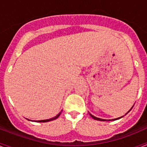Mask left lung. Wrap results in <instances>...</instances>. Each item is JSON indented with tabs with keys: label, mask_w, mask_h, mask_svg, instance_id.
<instances>
[{
	"label": "left lung",
	"mask_w": 147,
	"mask_h": 147,
	"mask_svg": "<svg viewBox=\"0 0 147 147\" xmlns=\"http://www.w3.org/2000/svg\"><path fill=\"white\" fill-rule=\"evenodd\" d=\"M132 107H133V106H132V107H131V109L130 110H129V111H128V112L127 113L125 114V115H127V113H128L129 112V111H130L131 110H132ZM89 114H90V116H91L92 118H93V119H94V120H98V121H115V120H118V119H121V118H122L123 117V116H124V115H123V116H121V117H119V118H117V119H108V120H107V119H100V118H97V117H96V116H94V115H92V114H90L89 113Z\"/></svg>",
	"instance_id": "left-lung-1"
}]
</instances>
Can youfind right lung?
I'll return each instance as SVG.
<instances>
[{
	"instance_id": "right-lung-1",
	"label": "right lung",
	"mask_w": 147,
	"mask_h": 147,
	"mask_svg": "<svg viewBox=\"0 0 147 147\" xmlns=\"http://www.w3.org/2000/svg\"><path fill=\"white\" fill-rule=\"evenodd\" d=\"M62 110H61V112H62ZM61 112L59 113L56 115V116H54V118H51V119H45V120H40V121H34H34H32V120H30V119H27V120H28V121H35V122H49V121H51L55 120V119H57V118L59 116V115L61 114Z\"/></svg>"
}]
</instances>
